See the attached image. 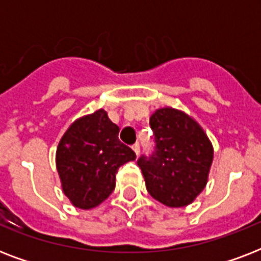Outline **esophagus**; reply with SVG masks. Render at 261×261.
<instances>
[{
	"mask_svg": "<svg viewBox=\"0 0 261 261\" xmlns=\"http://www.w3.org/2000/svg\"><path fill=\"white\" fill-rule=\"evenodd\" d=\"M131 147H133V150L135 151V154L138 155V154H139V151H141V147H139V143H138V142H135L134 145H133V146H131Z\"/></svg>",
	"mask_w": 261,
	"mask_h": 261,
	"instance_id": "esophagus-1",
	"label": "esophagus"
}]
</instances>
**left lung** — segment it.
I'll use <instances>...</instances> for the list:
<instances>
[{"label":"left lung","mask_w":261,"mask_h":261,"mask_svg":"<svg viewBox=\"0 0 261 261\" xmlns=\"http://www.w3.org/2000/svg\"><path fill=\"white\" fill-rule=\"evenodd\" d=\"M154 147L137 164L149 194L169 207L190 204L203 191L213 163V146L204 131L184 112L157 110L150 116Z\"/></svg>","instance_id":"8db88e82"}]
</instances>
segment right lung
<instances>
[{"mask_svg": "<svg viewBox=\"0 0 261 261\" xmlns=\"http://www.w3.org/2000/svg\"><path fill=\"white\" fill-rule=\"evenodd\" d=\"M119 127L104 110L79 119L69 127L57 149V169L63 192L79 208H92L115 190L119 167L135 160L120 142Z\"/></svg>", "mask_w": 261, "mask_h": 261, "instance_id": "1", "label": "right lung"}]
</instances>
